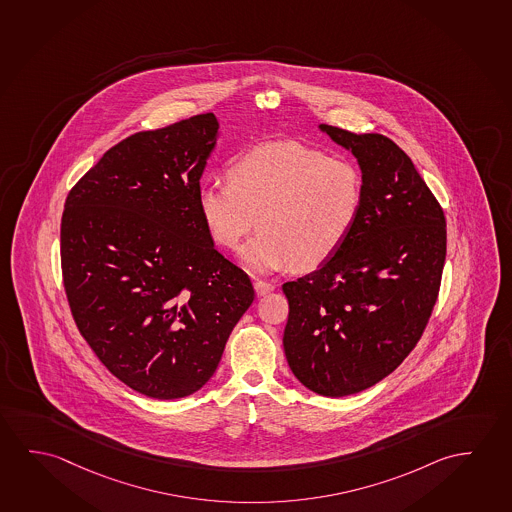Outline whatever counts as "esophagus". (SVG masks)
<instances>
[{
	"instance_id": "esophagus-1",
	"label": "esophagus",
	"mask_w": 512,
	"mask_h": 512,
	"mask_svg": "<svg viewBox=\"0 0 512 512\" xmlns=\"http://www.w3.org/2000/svg\"><path fill=\"white\" fill-rule=\"evenodd\" d=\"M274 288H276L274 283H268L263 279H254V290L258 295H267V293L274 292Z\"/></svg>"
}]
</instances>
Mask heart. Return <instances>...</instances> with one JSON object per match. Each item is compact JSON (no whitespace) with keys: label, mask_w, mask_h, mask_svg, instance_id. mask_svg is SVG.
<instances>
[{"label":"heart","mask_w":512,"mask_h":512,"mask_svg":"<svg viewBox=\"0 0 512 512\" xmlns=\"http://www.w3.org/2000/svg\"><path fill=\"white\" fill-rule=\"evenodd\" d=\"M363 204V176L345 158L295 140L252 147L229 167V181L208 179L197 188V210L217 244L236 249L252 270L295 263L315 268L340 249Z\"/></svg>","instance_id":"b5f03b06"}]
</instances>
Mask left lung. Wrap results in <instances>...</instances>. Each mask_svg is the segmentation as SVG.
<instances>
[{"instance_id": "left-lung-1", "label": "left lung", "mask_w": 512, "mask_h": 512, "mask_svg": "<svg viewBox=\"0 0 512 512\" xmlns=\"http://www.w3.org/2000/svg\"><path fill=\"white\" fill-rule=\"evenodd\" d=\"M318 130L354 155L363 204L340 249L283 284L290 304L283 347L293 375L322 397L382 381L420 340L447 254L438 201L411 158L379 133Z\"/></svg>"}]
</instances>
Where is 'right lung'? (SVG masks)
<instances>
[{
  "label": "right lung",
  "instance_id": "obj_1",
  "mask_svg": "<svg viewBox=\"0 0 512 512\" xmlns=\"http://www.w3.org/2000/svg\"><path fill=\"white\" fill-rule=\"evenodd\" d=\"M219 137L215 114L135 133L65 199L60 252L76 325L108 372L146 397L201 390L254 301L197 210Z\"/></svg>",
  "mask_w": 512,
  "mask_h": 512
}]
</instances>
